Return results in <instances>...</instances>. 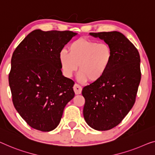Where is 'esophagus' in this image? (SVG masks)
Instances as JSON below:
<instances>
[{"instance_id":"esophagus-1","label":"esophagus","mask_w":155,"mask_h":155,"mask_svg":"<svg viewBox=\"0 0 155 155\" xmlns=\"http://www.w3.org/2000/svg\"><path fill=\"white\" fill-rule=\"evenodd\" d=\"M74 91L76 94H79L81 93L82 87L77 84H75L74 85Z\"/></svg>"}]
</instances>
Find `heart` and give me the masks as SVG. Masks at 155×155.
Segmentation results:
<instances>
[{
  "label": "heart",
  "instance_id": "1",
  "mask_svg": "<svg viewBox=\"0 0 155 155\" xmlns=\"http://www.w3.org/2000/svg\"><path fill=\"white\" fill-rule=\"evenodd\" d=\"M68 51L62 50L59 53L63 74L71 77L79 65L77 80L80 83L100 80L107 71L113 58L109 45L86 38L74 41L69 46Z\"/></svg>",
  "mask_w": 155,
  "mask_h": 155
}]
</instances>
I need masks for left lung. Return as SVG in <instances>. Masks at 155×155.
Segmentation results:
<instances>
[{"label": "left lung", "mask_w": 155, "mask_h": 155, "mask_svg": "<svg viewBox=\"0 0 155 155\" xmlns=\"http://www.w3.org/2000/svg\"><path fill=\"white\" fill-rule=\"evenodd\" d=\"M90 35L109 45L113 58L102 78L83 88L85 100L83 113L91 127L107 131L120 123L134 104L141 75L140 55L120 32Z\"/></svg>", "instance_id": "1"}]
</instances>
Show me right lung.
I'll use <instances>...</instances> for the list:
<instances>
[{
  "label": "right lung",
  "instance_id": "right-lung-1",
  "mask_svg": "<svg viewBox=\"0 0 155 155\" xmlns=\"http://www.w3.org/2000/svg\"><path fill=\"white\" fill-rule=\"evenodd\" d=\"M77 34L35 30L13 53L9 74L13 104L31 127L54 130L74 97V82L63 75L59 53Z\"/></svg>",
  "mask_w": 155,
  "mask_h": 155
}]
</instances>
